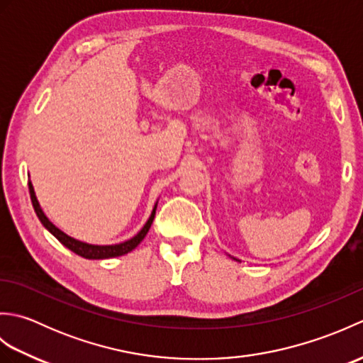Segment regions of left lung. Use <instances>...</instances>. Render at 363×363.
Listing matches in <instances>:
<instances>
[{
  "label": "left lung",
  "mask_w": 363,
  "mask_h": 363,
  "mask_svg": "<svg viewBox=\"0 0 363 363\" xmlns=\"http://www.w3.org/2000/svg\"><path fill=\"white\" fill-rule=\"evenodd\" d=\"M230 259H234V260H237V262H240V260H238V259H235V257H233V256H229Z\"/></svg>",
  "instance_id": "1"
}]
</instances>
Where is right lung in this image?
<instances>
[{
	"mask_svg": "<svg viewBox=\"0 0 363 363\" xmlns=\"http://www.w3.org/2000/svg\"><path fill=\"white\" fill-rule=\"evenodd\" d=\"M28 186H29V195H30V201H33V207L37 213L38 220H40L42 225L50 230V233L57 238V240L62 243L64 246H67L68 250H72L74 254H78V256L84 257V259H112V257H118V256H125V254L130 252L133 250L137 248V245L140 243L145 235L148 234V230L152 225V220H154V215H156V209H157V201L154 204L151 215L148 221L145 223L143 228L138 230V233L133 237L129 238L126 242H121V243H115V245H91L87 242H82L78 240V238H74L72 235L65 234L64 230H60L56 225H52L50 221V218L46 217L43 209L40 207V203H38V199L35 196V191H34V186L33 182L28 181Z\"/></svg>",
	"mask_w": 363,
	"mask_h": 363,
	"instance_id": "add662e5",
	"label": "right lung"
}]
</instances>
